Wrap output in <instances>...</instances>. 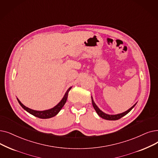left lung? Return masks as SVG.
Returning <instances> with one entry per match:
<instances>
[{
  "instance_id": "obj_1",
  "label": "left lung",
  "mask_w": 158,
  "mask_h": 158,
  "mask_svg": "<svg viewBox=\"0 0 158 158\" xmlns=\"http://www.w3.org/2000/svg\"><path fill=\"white\" fill-rule=\"evenodd\" d=\"M92 105H93V106H94V108L95 109V110L96 111V112L98 113V114L100 116L101 118H103L105 119H106V120H113V121L119 119L120 118L123 117V116H125V115H127L135 105V104L133 106H132L130 109H128L127 111L123 112V113H121V114H117V115H108V114H105L104 112H102L101 110L97 106V105L95 104V102H94V101L92 98Z\"/></svg>"
}]
</instances>
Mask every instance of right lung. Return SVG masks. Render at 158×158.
<instances>
[{
    "label": "right lung",
    "instance_id": "obj_1",
    "mask_svg": "<svg viewBox=\"0 0 158 158\" xmlns=\"http://www.w3.org/2000/svg\"><path fill=\"white\" fill-rule=\"evenodd\" d=\"M72 88V87L68 88V90H67V92H66L64 96L63 97V99L60 101L58 105H57L56 106L53 107L52 109L50 110H44V111H37V110H31L28 107L25 106L23 104L21 103V102H20L18 99V102H19V104L25 110H26L28 112H29L30 114H32L33 115L35 116L37 118H41V119H48V118H51L53 116L56 115L59 111L61 110L63 107V106L64 105V104L66 103L67 98H68V92L70 90V89Z\"/></svg>",
    "mask_w": 158,
    "mask_h": 158
}]
</instances>
